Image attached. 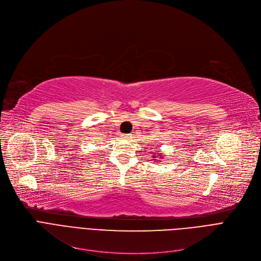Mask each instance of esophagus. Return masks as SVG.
<instances>
[{
	"label": "esophagus",
	"mask_w": 261,
	"mask_h": 261,
	"mask_svg": "<svg viewBox=\"0 0 261 261\" xmlns=\"http://www.w3.org/2000/svg\"><path fill=\"white\" fill-rule=\"evenodd\" d=\"M121 137L123 138V139H125V140H127V139H129V138H132V136L129 134H122Z\"/></svg>",
	"instance_id": "esophagus-1"
}]
</instances>
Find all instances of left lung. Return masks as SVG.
Returning a JSON list of instances; mask_svg holds the SVG:
<instances>
[{"label":"left lung","instance_id":"obj_1","mask_svg":"<svg viewBox=\"0 0 261 261\" xmlns=\"http://www.w3.org/2000/svg\"><path fill=\"white\" fill-rule=\"evenodd\" d=\"M162 156H163V155H158V156H157V158H160V157H162Z\"/></svg>","mask_w":261,"mask_h":261}]
</instances>
